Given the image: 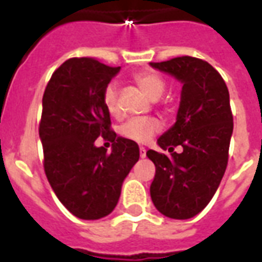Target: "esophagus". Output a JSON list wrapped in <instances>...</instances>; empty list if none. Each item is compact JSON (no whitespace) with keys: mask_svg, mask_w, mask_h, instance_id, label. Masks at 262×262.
Here are the masks:
<instances>
[{"mask_svg":"<svg viewBox=\"0 0 262 262\" xmlns=\"http://www.w3.org/2000/svg\"><path fill=\"white\" fill-rule=\"evenodd\" d=\"M145 155H147V151H145L144 147H140V157L145 158Z\"/></svg>","mask_w":262,"mask_h":262,"instance_id":"esophagus-1","label":"esophagus"}]
</instances>
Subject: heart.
<instances>
[{
	"label": "heart",
	"instance_id": "heart-1",
	"mask_svg": "<svg viewBox=\"0 0 262 262\" xmlns=\"http://www.w3.org/2000/svg\"><path fill=\"white\" fill-rule=\"evenodd\" d=\"M136 85L144 92V95L151 100H158L165 92V81L161 75L152 71H144L135 75ZM104 107L107 108L111 117H119V93L114 85H110L104 91L103 96ZM161 130V123L154 118H140L132 119L121 127V133L123 137L136 141V143H148L158 132Z\"/></svg>",
	"mask_w": 262,
	"mask_h": 262
}]
</instances>
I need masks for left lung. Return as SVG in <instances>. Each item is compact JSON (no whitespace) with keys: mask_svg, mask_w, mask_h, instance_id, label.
Instances as JSON below:
<instances>
[{"mask_svg":"<svg viewBox=\"0 0 262 262\" xmlns=\"http://www.w3.org/2000/svg\"><path fill=\"white\" fill-rule=\"evenodd\" d=\"M183 83L174 125L158 139L170 155L147 151L155 165L149 188L154 205L163 215L187 220L214 196L228 163L233 118L229 92L219 71L191 56L149 63ZM181 145L183 152L172 151Z\"/></svg>","mask_w":262,"mask_h":262,"instance_id":"1","label":"left lung"}]
</instances>
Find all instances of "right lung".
Wrapping results in <instances>:
<instances>
[{
  "instance_id": "right-lung-1",
  "label": "right lung",
  "mask_w": 262,
  "mask_h": 262,
  "mask_svg": "<svg viewBox=\"0 0 262 262\" xmlns=\"http://www.w3.org/2000/svg\"><path fill=\"white\" fill-rule=\"evenodd\" d=\"M119 70L91 57L69 59L52 74L43 93L39 139L45 174L60 202L78 219L108 215L140 158L137 143L110 129L103 101ZM99 135L113 139L111 154L94 145Z\"/></svg>"
}]
</instances>
